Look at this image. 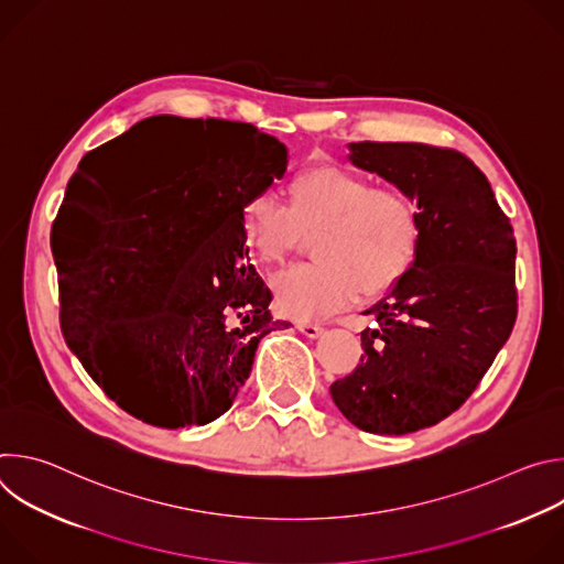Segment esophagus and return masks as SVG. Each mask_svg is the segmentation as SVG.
<instances>
[{
	"instance_id": "1",
	"label": "esophagus",
	"mask_w": 564,
	"mask_h": 564,
	"mask_svg": "<svg viewBox=\"0 0 564 564\" xmlns=\"http://www.w3.org/2000/svg\"><path fill=\"white\" fill-rule=\"evenodd\" d=\"M296 328H299V333H303L310 339H316V337L324 335V328H321L318 324H307V321H299Z\"/></svg>"
}]
</instances>
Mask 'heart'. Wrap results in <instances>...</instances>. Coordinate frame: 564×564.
<instances>
[{
    "mask_svg": "<svg viewBox=\"0 0 564 564\" xmlns=\"http://www.w3.org/2000/svg\"><path fill=\"white\" fill-rule=\"evenodd\" d=\"M250 248L279 265L305 234L312 263L274 276L276 307L307 321L394 288L413 268L424 220L417 200L394 185H372L341 165H307L288 181V203L254 194L240 214Z\"/></svg>",
    "mask_w": 564,
    "mask_h": 564,
    "instance_id": "1",
    "label": "heart"
}]
</instances>
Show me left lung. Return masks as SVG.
Returning <instances> with one entry per match:
<instances>
[{"instance_id":"left-lung-1","label":"left lung","mask_w":564,"mask_h":564,"mask_svg":"<svg viewBox=\"0 0 564 564\" xmlns=\"http://www.w3.org/2000/svg\"><path fill=\"white\" fill-rule=\"evenodd\" d=\"M350 160L411 194L424 231L406 276L364 312L377 326L330 394L357 429L406 435L455 413L507 344L518 316L513 227L455 149L366 140L350 144Z\"/></svg>"}]
</instances>
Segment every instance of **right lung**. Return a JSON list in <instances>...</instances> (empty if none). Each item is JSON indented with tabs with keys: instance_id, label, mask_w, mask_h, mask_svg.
Segmentation results:
<instances>
[{
	"instance_id": "obj_1",
	"label": "right lung",
	"mask_w": 564,
	"mask_h": 564,
	"mask_svg": "<svg viewBox=\"0 0 564 564\" xmlns=\"http://www.w3.org/2000/svg\"><path fill=\"white\" fill-rule=\"evenodd\" d=\"M165 130L177 138L163 171L104 172ZM285 167V144L254 124L176 116L147 118L77 165L62 214L89 207L102 220L55 252L62 333L129 415L160 429L214 422L250 377L259 341L290 326L270 314L240 220Z\"/></svg>"
}]
</instances>
